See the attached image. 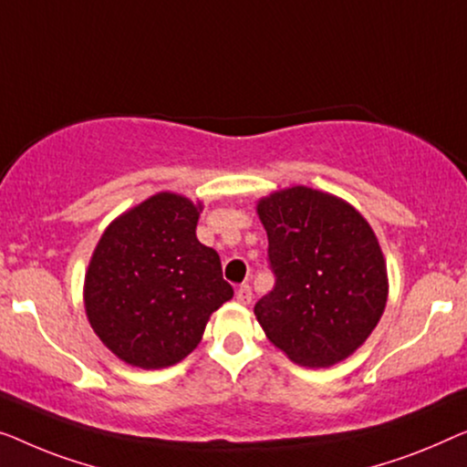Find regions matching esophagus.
Segmentation results:
<instances>
[{
    "instance_id": "obj_1",
    "label": "esophagus",
    "mask_w": 467,
    "mask_h": 467,
    "mask_svg": "<svg viewBox=\"0 0 467 467\" xmlns=\"http://www.w3.org/2000/svg\"><path fill=\"white\" fill-rule=\"evenodd\" d=\"M236 302H241V305H249V302H252V287L241 285L239 290H236Z\"/></svg>"
}]
</instances>
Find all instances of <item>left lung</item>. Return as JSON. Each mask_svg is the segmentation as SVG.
<instances>
[{"label": "left lung", "instance_id": "8db88e82", "mask_svg": "<svg viewBox=\"0 0 467 467\" xmlns=\"http://www.w3.org/2000/svg\"><path fill=\"white\" fill-rule=\"evenodd\" d=\"M255 212L277 277L254 306L266 338L300 366L343 362L366 343L387 305L377 234L349 202L306 186L262 196Z\"/></svg>", "mask_w": 467, "mask_h": 467}]
</instances>
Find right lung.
Listing matches in <instances>:
<instances>
[{"label": "right lung", "mask_w": 467, "mask_h": 467, "mask_svg": "<svg viewBox=\"0 0 467 467\" xmlns=\"http://www.w3.org/2000/svg\"><path fill=\"white\" fill-rule=\"evenodd\" d=\"M202 202L159 192L105 228L84 277L88 324L118 359L173 366L201 343L213 311L233 298L220 255L196 239Z\"/></svg>", "instance_id": "1"}]
</instances>
